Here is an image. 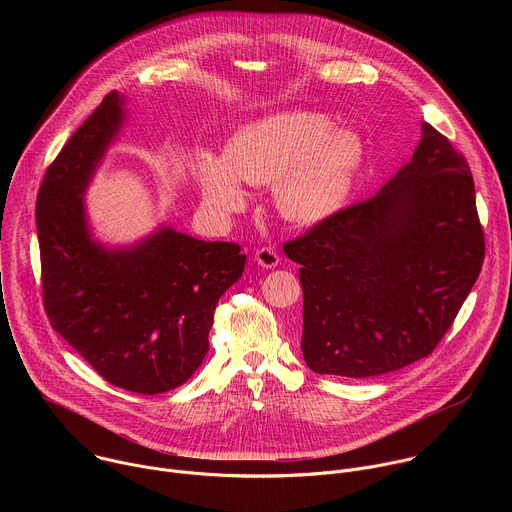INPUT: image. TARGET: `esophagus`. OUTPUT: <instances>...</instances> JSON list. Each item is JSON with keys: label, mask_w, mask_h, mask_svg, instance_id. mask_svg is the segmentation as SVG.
Wrapping results in <instances>:
<instances>
[{"label": "esophagus", "mask_w": 512, "mask_h": 512, "mask_svg": "<svg viewBox=\"0 0 512 512\" xmlns=\"http://www.w3.org/2000/svg\"><path fill=\"white\" fill-rule=\"evenodd\" d=\"M255 261L257 265H261L263 269H275L279 265V255L271 249V247H263L255 253Z\"/></svg>", "instance_id": "esophagus-1"}]
</instances>
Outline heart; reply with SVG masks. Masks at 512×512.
<instances>
[{
    "instance_id": "heart-1",
    "label": "heart",
    "mask_w": 512,
    "mask_h": 512,
    "mask_svg": "<svg viewBox=\"0 0 512 512\" xmlns=\"http://www.w3.org/2000/svg\"><path fill=\"white\" fill-rule=\"evenodd\" d=\"M364 141L328 115L287 111L245 123L229 139L225 154L196 152L194 174L204 208L227 218L247 204L245 184H273L283 218L316 225L348 200L364 164Z\"/></svg>"
}]
</instances>
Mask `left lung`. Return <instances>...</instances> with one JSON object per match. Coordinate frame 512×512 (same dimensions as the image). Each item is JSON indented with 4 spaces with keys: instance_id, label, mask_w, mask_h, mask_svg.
Masks as SVG:
<instances>
[{
    "instance_id": "1",
    "label": "left lung",
    "mask_w": 512,
    "mask_h": 512,
    "mask_svg": "<svg viewBox=\"0 0 512 512\" xmlns=\"http://www.w3.org/2000/svg\"><path fill=\"white\" fill-rule=\"evenodd\" d=\"M283 251L302 265V352L314 373L364 379L403 369L442 340L480 275L470 168L421 123L411 160L373 198Z\"/></svg>"
}]
</instances>
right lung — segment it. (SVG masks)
I'll list each match as a JSON object with an SVG mask.
<instances>
[{
  "label": "right lung",
  "mask_w": 512,
  "mask_h": 512,
  "mask_svg": "<svg viewBox=\"0 0 512 512\" xmlns=\"http://www.w3.org/2000/svg\"><path fill=\"white\" fill-rule=\"evenodd\" d=\"M127 117L113 91L46 170L36 200L44 308L105 381L156 395L202 364L214 308L247 257L235 243L200 241L166 223L129 245L95 237L85 196Z\"/></svg>",
  "instance_id": "right-lung-1"
}]
</instances>
